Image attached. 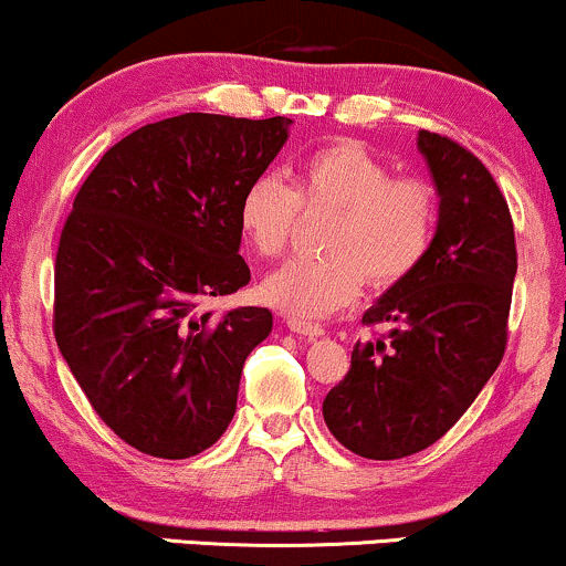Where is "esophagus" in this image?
<instances>
[{
  "instance_id": "1",
  "label": "esophagus",
  "mask_w": 566,
  "mask_h": 566,
  "mask_svg": "<svg viewBox=\"0 0 566 566\" xmlns=\"http://www.w3.org/2000/svg\"><path fill=\"white\" fill-rule=\"evenodd\" d=\"M287 327L292 333L297 335H305V337H322L324 335V327L316 322H305V319H295V316H290L287 319Z\"/></svg>"
}]
</instances>
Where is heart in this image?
Masks as SVG:
<instances>
[{"mask_svg":"<svg viewBox=\"0 0 566 566\" xmlns=\"http://www.w3.org/2000/svg\"><path fill=\"white\" fill-rule=\"evenodd\" d=\"M337 210L324 237L327 258H295L261 284V297L295 319H322L365 287H391L412 274L431 247L437 188L418 175H394L354 140L316 148L297 161L292 188L261 175L239 199V229L261 258L282 255L301 210Z\"/></svg>","mask_w":566,"mask_h":566,"instance_id":"obj_1","label":"heart"}]
</instances>
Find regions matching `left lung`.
I'll use <instances>...</instances> for the list:
<instances>
[{
	"mask_svg": "<svg viewBox=\"0 0 566 566\" xmlns=\"http://www.w3.org/2000/svg\"><path fill=\"white\" fill-rule=\"evenodd\" d=\"M439 193L431 247L412 274L361 316L391 324L356 343L324 399L329 433L369 460L415 454L444 437L492 378L509 340L516 242L505 197L469 148L418 133Z\"/></svg>",
	"mask_w": 566,
	"mask_h": 566,
	"instance_id": "8db88e82",
	"label": "left lung"
}]
</instances>
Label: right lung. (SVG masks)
<instances>
[{"label": "right lung", "mask_w": 566, "mask_h": 566, "mask_svg": "<svg viewBox=\"0 0 566 566\" xmlns=\"http://www.w3.org/2000/svg\"><path fill=\"white\" fill-rule=\"evenodd\" d=\"M292 119L180 114L103 154L55 258L57 348L101 420L135 450L184 460L223 437L269 308L205 311L250 282L239 199Z\"/></svg>", "instance_id": "right-lung-1"}]
</instances>
